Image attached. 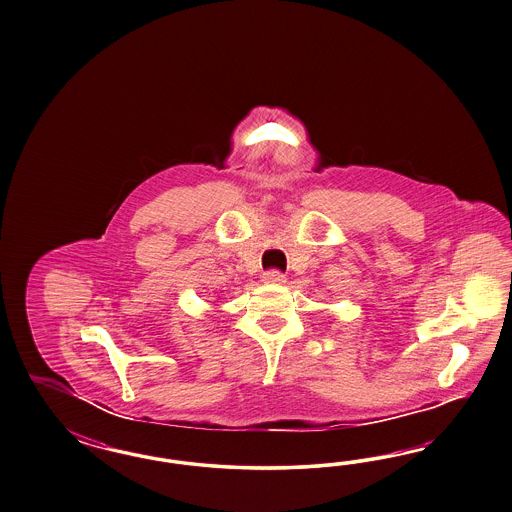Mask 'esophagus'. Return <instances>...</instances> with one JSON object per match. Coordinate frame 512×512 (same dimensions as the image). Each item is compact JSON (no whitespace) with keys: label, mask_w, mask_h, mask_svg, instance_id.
<instances>
[{"label":"esophagus","mask_w":512,"mask_h":512,"mask_svg":"<svg viewBox=\"0 0 512 512\" xmlns=\"http://www.w3.org/2000/svg\"><path fill=\"white\" fill-rule=\"evenodd\" d=\"M263 279L266 283H283L285 276L279 270H268V272H264Z\"/></svg>","instance_id":"1"}]
</instances>
